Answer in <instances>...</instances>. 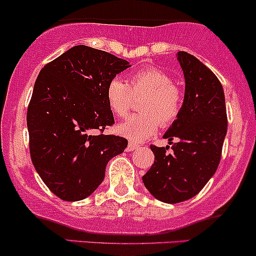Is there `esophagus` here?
Segmentation results:
<instances>
[{
  "label": "esophagus",
  "mask_w": 256,
  "mask_h": 256,
  "mask_svg": "<svg viewBox=\"0 0 256 256\" xmlns=\"http://www.w3.org/2000/svg\"><path fill=\"white\" fill-rule=\"evenodd\" d=\"M138 148V144H134V142H128V151H134V150Z\"/></svg>",
  "instance_id": "obj_1"
}]
</instances>
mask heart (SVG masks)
Returning <instances> with one entry per match:
<instances>
[{"label": "heart", "mask_w": 256, "mask_h": 256, "mask_svg": "<svg viewBox=\"0 0 256 256\" xmlns=\"http://www.w3.org/2000/svg\"><path fill=\"white\" fill-rule=\"evenodd\" d=\"M106 100L114 115L124 118L132 110L135 98L144 96L140 110L118 128V134L131 141H144L162 126L171 125L182 108V92L167 73L156 66L141 69L128 78H112L108 82Z\"/></svg>", "instance_id": "1"}]
</instances>
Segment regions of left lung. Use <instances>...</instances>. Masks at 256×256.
<instances>
[{
  "mask_svg": "<svg viewBox=\"0 0 256 256\" xmlns=\"http://www.w3.org/2000/svg\"><path fill=\"white\" fill-rule=\"evenodd\" d=\"M177 56L184 74V100L164 138L178 142L171 154L170 146L151 144L154 162L142 176L148 192L171 204L194 197L216 174L228 126L224 90L216 74L187 52Z\"/></svg>",
  "mask_w": 256,
  "mask_h": 256,
  "instance_id": "8db88e82",
  "label": "left lung"
}]
</instances>
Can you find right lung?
Returning a JSON list of instances; mask_svg holds the SVG:
<instances>
[{
  "instance_id": "add662e5",
  "label": "right lung",
  "mask_w": 256,
  "mask_h": 256,
  "mask_svg": "<svg viewBox=\"0 0 256 256\" xmlns=\"http://www.w3.org/2000/svg\"><path fill=\"white\" fill-rule=\"evenodd\" d=\"M128 66L108 52L76 46L38 74L27 110L30 158L60 200L89 197L104 180L108 162L128 147L126 138L102 132L115 124L108 82Z\"/></svg>"
}]
</instances>
